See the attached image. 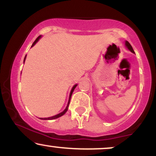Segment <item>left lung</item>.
<instances>
[{
    "label": "left lung",
    "mask_w": 156,
    "mask_h": 156,
    "mask_svg": "<svg viewBox=\"0 0 156 156\" xmlns=\"http://www.w3.org/2000/svg\"><path fill=\"white\" fill-rule=\"evenodd\" d=\"M125 45L127 46V48H128V49H129L130 51L132 52V53H134V51H133V48H132V46L130 45V44L129 43V42H128V41H126V42H125Z\"/></svg>",
    "instance_id": "1"
}]
</instances>
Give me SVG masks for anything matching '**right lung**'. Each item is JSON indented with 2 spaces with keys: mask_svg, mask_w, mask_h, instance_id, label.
Returning a JSON list of instances; mask_svg holds the SVG:
<instances>
[{
  "mask_svg": "<svg viewBox=\"0 0 156 156\" xmlns=\"http://www.w3.org/2000/svg\"><path fill=\"white\" fill-rule=\"evenodd\" d=\"M40 36H39V37H37V39H36V40L34 41V43H33V44H32V46L31 47H33L34 45V44L37 43V41L39 40V38H40ZM26 56H25V58H24V62H25V60H26ZM76 86H77V84H76V85L74 86V87H73V89H72V90H71V92H70V94H69V101H68V103H67V107H66V108L64 109V112H62V113H60V114H57V115H55V116H53V117H48V118H40V119H56V118H58V117H62V115H64V114H65L66 112H67V109H68V106H69V102H70V99H71V96H72V94H73V91H74V89H75V88H76Z\"/></svg>",
  "mask_w": 156,
  "mask_h": 156,
  "instance_id": "add662e5",
  "label": "right lung"
}]
</instances>
